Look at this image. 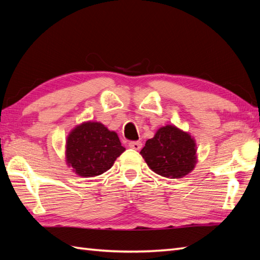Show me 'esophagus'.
Listing matches in <instances>:
<instances>
[{"label":"esophagus","mask_w":260,"mask_h":260,"mask_svg":"<svg viewBox=\"0 0 260 260\" xmlns=\"http://www.w3.org/2000/svg\"><path fill=\"white\" fill-rule=\"evenodd\" d=\"M128 146L131 148H133V150H135V151H140L142 148V143L141 142H131Z\"/></svg>","instance_id":"esophagus-1"}]
</instances>
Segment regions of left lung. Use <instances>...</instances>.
<instances>
[{
  "instance_id": "obj_1",
  "label": "left lung",
  "mask_w": 260,
  "mask_h": 260,
  "mask_svg": "<svg viewBox=\"0 0 260 260\" xmlns=\"http://www.w3.org/2000/svg\"><path fill=\"white\" fill-rule=\"evenodd\" d=\"M140 153L153 172L168 179L183 178L198 162L196 140L175 125L159 127Z\"/></svg>"
}]
</instances>
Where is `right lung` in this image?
Here are the masks:
<instances>
[{"label":"right lung","mask_w":260,"mask_h":260,"mask_svg":"<svg viewBox=\"0 0 260 260\" xmlns=\"http://www.w3.org/2000/svg\"><path fill=\"white\" fill-rule=\"evenodd\" d=\"M125 151L118 135L99 121H84L66 141V163L81 178H93L113 167Z\"/></svg>","instance_id":"1"}]
</instances>
